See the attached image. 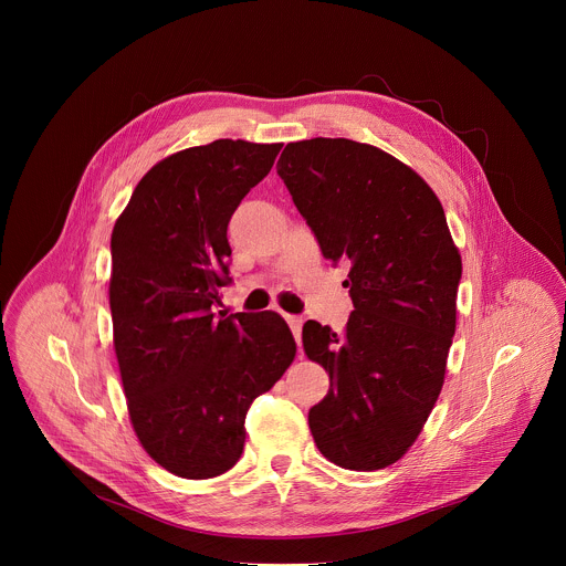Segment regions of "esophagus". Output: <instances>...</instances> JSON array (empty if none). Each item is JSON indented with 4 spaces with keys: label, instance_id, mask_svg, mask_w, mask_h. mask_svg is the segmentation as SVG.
<instances>
[{
    "label": "esophagus",
    "instance_id": "34e87169",
    "mask_svg": "<svg viewBox=\"0 0 566 566\" xmlns=\"http://www.w3.org/2000/svg\"><path fill=\"white\" fill-rule=\"evenodd\" d=\"M286 322H289V327L295 336V343L300 345V340H302V317L300 315H286Z\"/></svg>",
    "mask_w": 566,
    "mask_h": 566
}]
</instances>
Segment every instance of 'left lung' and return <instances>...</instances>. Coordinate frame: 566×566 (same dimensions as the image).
<instances>
[{
  "mask_svg": "<svg viewBox=\"0 0 566 566\" xmlns=\"http://www.w3.org/2000/svg\"><path fill=\"white\" fill-rule=\"evenodd\" d=\"M277 175L322 255L352 264L347 329L302 327L332 380L311 434L340 468H385L423 430L454 336L461 258L443 206L406 164L349 138L289 143Z\"/></svg>",
  "mask_w": 566,
  "mask_h": 566,
  "instance_id": "1",
  "label": "left lung"
}]
</instances>
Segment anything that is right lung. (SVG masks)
<instances>
[{"mask_svg":"<svg viewBox=\"0 0 566 566\" xmlns=\"http://www.w3.org/2000/svg\"><path fill=\"white\" fill-rule=\"evenodd\" d=\"M282 145L219 138L156 164L112 232L109 306L129 419L172 474L210 479L244 450L251 402L293 363L275 311L214 315L232 284L228 221Z\"/></svg>","mask_w":566,"mask_h":566,"instance_id":"1","label":"right lung"}]
</instances>
